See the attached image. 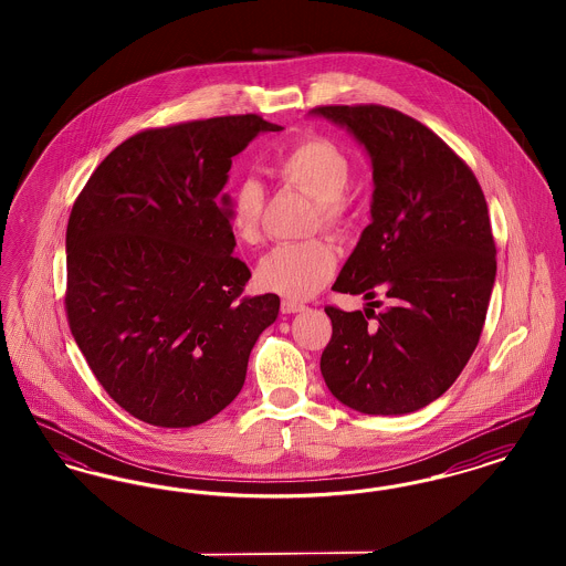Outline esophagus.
Masks as SVG:
<instances>
[{
    "instance_id": "1",
    "label": "esophagus",
    "mask_w": 566,
    "mask_h": 566,
    "mask_svg": "<svg viewBox=\"0 0 566 566\" xmlns=\"http://www.w3.org/2000/svg\"><path fill=\"white\" fill-rule=\"evenodd\" d=\"M280 310H282V314H295V312L303 310V305L296 303V301H291V298H284V301L280 303Z\"/></svg>"
}]
</instances>
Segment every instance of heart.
I'll return each mask as SVG.
<instances>
[{"label": "heart", "mask_w": 566, "mask_h": 566, "mask_svg": "<svg viewBox=\"0 0 566 566\" xmlns=\"http://www.w3.org/2000/svg\"><path fill=\"white\" fill-rule=\"evenodd\" d=\"M270 169L286 185L316 199L314 229L323 224L328 231H344L350 220L346 189L350 185V161L346 153L321 135L301 137L277 148L270 159ZM268 195L254 178L240 180L231 195L227 216L233 233L243 243L261 240V220ZM337 254L333 245L314 238L307 242L277 245L259 268V284L286 298H310L333 277Z\"/></svg>", "instance_id": "heart-1"}]
</instances>
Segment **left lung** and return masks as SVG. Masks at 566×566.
Returning <instances> with one entry per match:
<instances>
[{
  "label": "left lung",
  "instance_id": "1",
  "mask_svg": "<svg viewBox=\"0 0 566 566\" xmlns=\"http://www.w3.org/2000/svg\"><path fill=\"white\" fill-rule=\"evenodd\" d=\"M314 112L365 144L376 182L374 220L333 284L337 293L365 295L369 307H324L333 335L321 371L356 411L409 413L457 381L480 342L496 275L484 190L439 135L399 109ZM377 292L391 298L379 315L370 310Z\"/></svg>",
  "mask_w": 566,
  "mask_h": 566
}]
</instances>
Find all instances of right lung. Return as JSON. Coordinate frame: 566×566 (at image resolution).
I'll return each mask as SVG.
<instances>
[{"instance_id":"add662e5","label":"right lung","mask_w":566,"mask_h":566,"mask_svg":"<svg viewBox=\"0 0 566 566\" xmlns=\"http://www.w3.org/2000/svg\"><path fill=\"white\" fill-rule=\"evenodd\" d=\"M259 114L153 127L91 174L67 220L65 314L93 376L134 418L187 429L242 390L280 296L243 295L229 216L216 203ZM227 201V199H224Z\"/></svg>"}]
</instances>
